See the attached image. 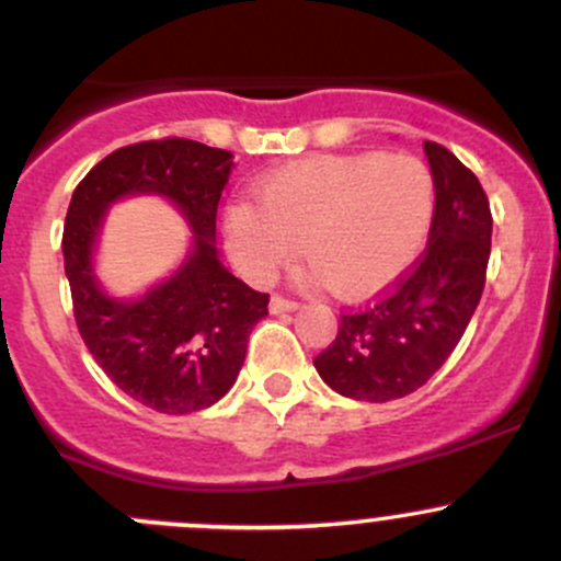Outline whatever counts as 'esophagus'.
I'll list each match as a JSON object with an SVG mask.
<instances>
[{"label": "esophagus", "mask_w": 561, "mask_h": 561, "mask_svg": "<svg viewBox=\"0 0 561 561\" xmlns=\"http://www.w3.org/2000/svg\"><path fill=\"white\" fill-rule=\"evenodd\" d=\"M268 309H271V314L296 312V309H298V301H290V298H282V296H271Z\"/></svg>", "instance_id": "obj_1"}]
</instances>
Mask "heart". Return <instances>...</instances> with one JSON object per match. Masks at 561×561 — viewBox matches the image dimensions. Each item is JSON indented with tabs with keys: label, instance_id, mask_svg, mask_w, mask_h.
Wrapping results in <instances>:
<instances>
[{
	"label": "heart",
	"instance_id": "heart-1",
	"mask_svg": "<svg viewBox=\"0 0 561 561\" xmlns=\"http://www.w3.org/2000/svg\"><path fill=\"white\" fill-rule=\"evenodd\" d=\"M257 203L225 208V244L247 279L271 282L304 241L314 279L347 301L410 271L434 219V175L415 154H322L257 184Z\"/></svg>",
	"mask_w": 561,
	"mask_h": 561
}]
</instances>
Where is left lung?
Instances as JSON below:
<instances>
[{"instance_id": "1", "label": "left lung", "mask_w": 561, "mask_h": 561, "mask_svg": "<svg viewBox=\"0 0 561 561\" xmlns=\"http://www.w3.org/2000/svg\"><path fill=\"white\" fill-rule=\"evenodd\" d=\"M434 175L428 249L399 285L360 312L314 358L328 388L355 401L401 399L432 380L461 342L485 285L491 208L483 186L445 146L423 144Z\"/></svg>"}]
</instances>
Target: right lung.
<instances>
[{"mask_svg": "<svg viewBox=\"0 0 561 561\" xmlns=\"http://www.w3.org/2000/svg\"><path fill=\"white\" fill-rule=\"evenodd\" d=\"M233 168L230 151L197 140H144L98 162L67 208L61 252L78 331L129 399L165 415L217 404L244 366L254 322L268 314V296L219 260L217 206ZM133 194L173 202L193 241L171 277L140 297L116 299L96 279L93 252L106 208Z\"/></svg>", "mask_w": 561, "mask_h": 561, "instance_id": "add662e5", "label": "right lung"}]
</instances>
